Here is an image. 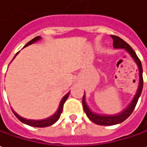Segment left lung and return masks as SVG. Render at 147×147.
I'll list each match as a JSON object with an SVG mask.
<instances>
[{
  "label": "left lung",
  "mask_w": 147,
  "mask_h": 147,
  "mask_svg": "<svg viewBox=\"0 0 147 147\" xmlns=\"http://www.w3.org/2000/svg\"><path fill=\"white\" fill-rule=\"evenodd\" d=\"M112 38L113 40V47L116 49H125L127 52L131 55L134 60L136 62L137 65L138 67V71H139V85H138V88L137 91V93L134 96V97L131 103L128 105V107H126L123 111H121L117 114H114V115H103V114H97L95 113L91 110L87 105L86 101H85V96L84 95L83 96V100H82V103H83V107H84V110L86 113L87 117L89 119L94 122L95 124H97L100 125H113L116 124H119L123 122L125 119H127L129 116L131 115V113L134 111V108L136 106L138 98L140 96L142 91V87H143V78H142V63H141L140 59H138V57L137 56L136 53L132 49V47L129 45L125 42L123 39H121V38L117 37L115 35H111Z\"/></svg>",
  "instance_id": "8db88e82"
}]
</instances>
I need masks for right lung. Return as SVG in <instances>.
<instances>
[{"label": "right lung", "instance_id": "1", "mask_svg": "<svg viewBox=\"0 0 147 147\" xmlns=\"http://www.w3.org/2000/svg\"><path fill=\"white\" fill-rule=\"evenodd\" d=\"M39 39H41V37H39V36H37V37H35L34 38H33L32 40H30L28 43H26L24 47H27V46H29V45H30L32 44V43H34V42H35L38 41ZM15 56H16V55H15ZM69 93L70 92H68L67 94L65 95V96H63V98L62 99V100H61L60 104H59V106L58 110H57V111L55 112L52 116L49 117L48 118H46V119L28 120V119H26V118H23V117H21V116H19L18 113H16L13 110H12V111H13V113H14V115L17 117V118H18L19 121H21L22 122L26 124V125H28L34 126V127H47V126H50V125H53L54 123H55L57 121L59 120V118L60 117L61 113H62V111H63V104L65 103L66 100H67V97H68Z\"/></svg>", "mask_w": 147, "mask_h": 147}]
</instances>
